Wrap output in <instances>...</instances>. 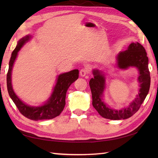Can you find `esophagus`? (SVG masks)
<instances>
[{
	"mask_svg": "<svg viewBox=\"0 0 158 158\" xmlns=\"http://www.w3.org/2000/svg\"><path fill=\"white\" fill-rule=\"evenodd\" d=\"M89 73V70L88 68H86V67H85V68L81 69V70H80V72H79L80 75H81V77H85L87 75H88Z\"/></svg>",
	"mask_w": 158,
	"mask_h": 158,
	"instance_id": "esophagus-1",
	"label": "esophagus"
}]
</instances>
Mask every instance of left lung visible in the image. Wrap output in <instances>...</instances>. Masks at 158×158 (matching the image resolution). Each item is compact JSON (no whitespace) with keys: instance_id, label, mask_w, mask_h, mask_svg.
<instances>
[{"instance_id":"1","label":"left lung","mask_w":158,"mask_h":158,"mask_svg":"<svg viewBox=\"0 0 158 158\" xmlns=\"http://www.w3.org/2000/svg\"><path fill=\"white\" fill-rule=\"evenodd\" d=\"M117 64L120 69H126L129 66L139 69L140 75L139 81L140 89L136 98L126 109L114 110L110 109L102 101V96L105 86V78L98 70H94V78L89 82L92 96V105L100 115L104 118L119 120L129 118L136 113L148 94L151 77L148 67V57L143 46L139 43H132L126 51L120 52L117 56Z\"/></svg>"}]
</instances>
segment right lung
Masks as SVG:
<instances>
[{
    "mask_svg": "<svg viewBox=\"0 0 158 158\" xmlns=\"http://www.w3.org/2000/svg\"><path fill=\"white\" fill-rule=\"evenodd\" d=\"M30 36H26L25 37L20 39L18 43L16 48L13 50L11 58L9 60V70L6 75V85L9 94L11 98L15 103L17 108L22 115L27 118L38 121L42 119H51L60 115V114L63 110L66 105L65 98L66 92L70 85L76 81L79 77V70L77 69L73 70L71 71L63 73L58 76L57 80L56 85L53 89V92L48 101L44 105L39 107L30 106L22 102L18 96L15 95L12 88L11 85V70L13 63L18 55V52L19 51L24 43L28 41Z\"/></svg>",
    "mask_w": 158,
    "mask_h": 158,
    "instance_id": "add662e5",
    "label": "right lung"
}]
</instances>
